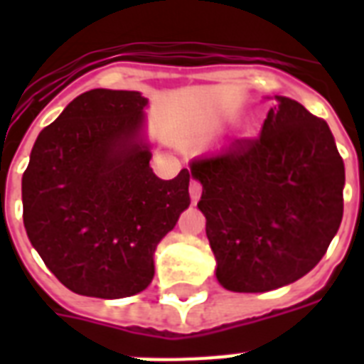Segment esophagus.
I'll list each match as a JSON object with an SVG mask.
<instances>
[{"mask_svg": "<svg viewBox=\"0 0 364 364\" xmlns=\"http://www.w3.org/2000/svg\"><path fill=\"white\" fill-rule=\"evenodd\" d=\"M188 193H191V200H193V204H196L200 200V194H202V185L198 181H194L191 179V185H188Z\"/></svg>", "mask_w": 364, "mask_h": 364, "instance_id": "1", "label": "esophagus"}]
</instances>
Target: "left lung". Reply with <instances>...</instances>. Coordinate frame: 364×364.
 <instances>
[{
	"mask_svg": "<svg viewBox=\"0 0 364 364\" xmlns=\"http://www.w3.org/2000/svg\"><path fill=\"white\" fill-rule=\"evenodd\" d=\"M255 139L191 162L217 282L266 293L306 276L344 215V160L333 132L304 105L276 96Z\"/></svg>",
	"mask_w": 364,
	"mask_h": 364,
	"instance_id": "obj_1",
	"label": "left lung"
}]
</instances>
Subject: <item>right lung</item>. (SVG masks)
Masks as SVG:
<instances>
[{"label":"right lung","mask_w":364,"mask_h":364,"mask_svg":"<svg viewBox=\"0 0 364 364\" xmlns=\"http://www.w3.org/2000/svg\"><path fill=\"white\" fill-rule=\"evenodd\" d=\"M147 98L94 88L43 128L22 176L24 227L47 268L77 294L124 299L154 276V251L191 204V171L149 166Z\"/></svg>","instance_id":"right-lung-1"}]
</instances>
